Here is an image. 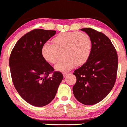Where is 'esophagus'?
I'll return each instance as SVG.
<instances>
[{
	"label": "esophagus",
	"instance_id": "esophagus-1",
	"mask_svg": "<svg viewBox=\"0 0 127 127\" xmlns=\"http://www.w3.org/2000/svg\"><path fill=\"white\" fill-rule=\"evenodd\" d=\"M68 74H70V73H68V72H66V73H63V75H64V77H66V76H67V75H68Z\"/></svg>",
	"mask_w": 127,
	"mask_h": 127
}]
</instances>
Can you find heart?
Listing matches in <instances>:
<instances>
[{"label":"heart","instance_id":"1","mask_svg":"<svg viewBox=\"0 0 127 127\" xmlns=\"http://www.w3.org/2000/svg\"><path fill=\"white\" fill-rule=\"evenodd\" d=\"M53 44L45 42L41 47V55L46 62L54 64L57 61V50L64 49L65 58L55 65V69L67 71L75 65L81 66L88 61L92 51L91 37L85 32L70 31L59 34L53 39Z\"/></svg>","mask_w":127,"mask_h":127}]
</instances>
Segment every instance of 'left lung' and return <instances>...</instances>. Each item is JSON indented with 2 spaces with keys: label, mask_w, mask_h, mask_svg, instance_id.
<instances>
[{
  "label": "left lung",
  "mask_w": 127,
  "mask_h": 127,
  "mask_svg": "<svg viewBox=\"0 0 127 127\" xmlns=\"http://www.w3.org/2000/svg\"><path fill=\"white\" fill-rule=\"evenodd\" d=\"M81 30L91 37L92 51L88 61L74 71L76 82L73 93L80 102L93 105L104 99L114 87L118 56L111 41L104 34L90 28Z\"/></svg>",
  "instance_id": "8db88e82"
}]
</instances>
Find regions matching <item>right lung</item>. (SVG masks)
Masks as SVG:
<instances>
[{"mask_svg": "<svg viewBox=\"0 0 127 127\" xmlns=\"http://www.w3.org/2000/svg\"><path fill=\"white\" fill-rule=\"evenodd\" d=\"M56 33L54 30H32L17 41L10 56L13 85L21 97L34 106L49 104L63 80L62 73L54 71L41 52L42 45Z\"/></svg>", "mask_w": 127, "mask_h": 127, "instance_id": "right-lung-1", "label": "right lung"}]
</instances>
